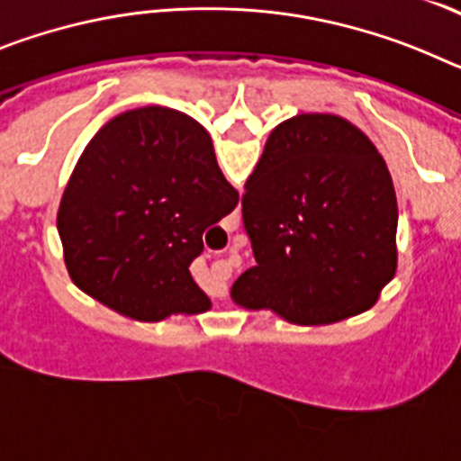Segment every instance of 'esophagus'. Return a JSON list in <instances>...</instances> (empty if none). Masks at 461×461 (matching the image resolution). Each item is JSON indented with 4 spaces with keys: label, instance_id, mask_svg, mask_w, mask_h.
Here are the masks:
<instances>
[{
    "label": "esophagus",
    "instance_id": "1",
    "mask_svg": "<svg viewBox=\"0 0 461 461\" xmlns=\"http://www.w3.org/2000/svg\"><path fill=\"white\" fill-rule=\"evenodd\" d=\"M219 275H223V276L230 275V266H228V263H219Z\"/></svg>",
    "mask_w": 461,
    "mask_h": 461
}]
</instances>
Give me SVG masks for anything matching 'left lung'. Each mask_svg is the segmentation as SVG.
Instances as JSON below:
<instances>
[{
  "instance_id": "8db88e82",
  "label": "left lung",
  "mask_w": 461,
  "mask_h": 461,
  "mask_svg": "<svg viewBox=\"0 0 461 461\" xmlns=\"http://www.w3.org/2000/svg\"><path fill=\"white\" fill-rule=\"evenodd\" d=\"M256 266L230 288L244 309L330 325L376 304L397 272V198L365 133L339 115L281 122L244 185Z\"/></svg>"
}]
</instances>
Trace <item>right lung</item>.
<instances>
[{
	"mask_svg": "<svg viewBox=\"0 0 461 461\" xmlns=\"http://www.w3.org/2000/svg\"><path fill=\"white\" fill-rule=\"evenodd\" d=\"M238 201L194 117L166 105L126 110L94 133L64 189L57 233L68 276L133 321L210 312L189 266L205 228Z\"/></svg>",
	"mask_w": 461,
	"mask_h": 461,
	"instance_id": "obj_1",
	"label": "right lung"
}]
</instances>
